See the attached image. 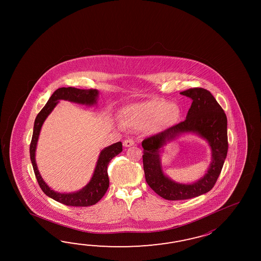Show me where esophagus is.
<instances>
[{"label":"esophagus","mask_w":261,"mask_h":261,"mask_svg":"<svg viewBox=\"0 0 261 261\" xmlns=\"http://www.w3.org/2000/svg\"><path fill=\"white\" fill-rule=\"evenodd\" d=\"M123 144L126 147H129V146H133V144H134V141H133V139H128V140L124 141Z\"/></svg>","instance_id":"esophagus-1"}]
</instances>
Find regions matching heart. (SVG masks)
<instances>
[{"instance_id":"obj_1","label":"heart","mask_w":261,"mask_h":261,"mask_svg":"<svg viewBox=\"0 0 261 261\" xmlns=\"http://www.w3.org/2000/svg\"><path fill=\"white\" fill-rule=\"evenodd\" d=\"M122 116L126 127L142 129L149 126L152 132H155L172 127L177 122L181 109L169 100H152L125 107Z\"/></svg>"}]
</instances>
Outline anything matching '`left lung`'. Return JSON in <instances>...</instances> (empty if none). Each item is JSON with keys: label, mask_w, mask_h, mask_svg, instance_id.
<instances>
[{"label": "left lung", "mask_w": 261, "mask_h": 261, "mask_svg": "<svg viewBox=\"0 0 261 261\" xmlns=\"http://www.w3.org/2000/svg\"><path fill=\"white\" fill-rule=\"evenodd\" d=\"M180 94L192 100L186 120L144 139L142 143L146 183L156 194L169 200H188L210 191L217 183L228 148L227 117L211 92L201 88H193ZM189 132L205 138L212 150V164L205 176L189 185L176 184L167 178L162 172L159 156L163 145L179 135Z\"/></svg>", "instance_id": "1"}]
</instances>
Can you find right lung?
Returning a JSON list of instances; mask_svg holds the SVG:
<instances>
[{
    "instance_id": "right-lung-1",
    "label": "right lung",
    "mask_w": 261,
    "mask_h": 261,
    "mask_svg": "<svg viewBox=\"0 0 261 261\" xmlns=\"http://www.w3.org/2000/svg\"><path fill=\"white\" fill-rule=\"evenodd\" d=\"M98 95L99 91L97 89H79L72 87L58 89L51 95L49 100H47L46 105L39 112L34 121V133L32 142L30 144V155L32 164L34 167L35 177L37 179L40 188L43 190L44 194L65 205L75 207L94 205L95 203H97L105 196L107 189L109 188L107 167L112 159L122 151V143L117 142L116 144L109 145L108 147L101 150L95 167L93 175L89 183L86 187H84L83 189L73 193H59L52 190L44 183L35 162V150L39 138L40 130L45 118L48 117L50 113L55 108L59 100H69L79 105L91 106L97 103Z\"/></svg>"
}]
</instances>
